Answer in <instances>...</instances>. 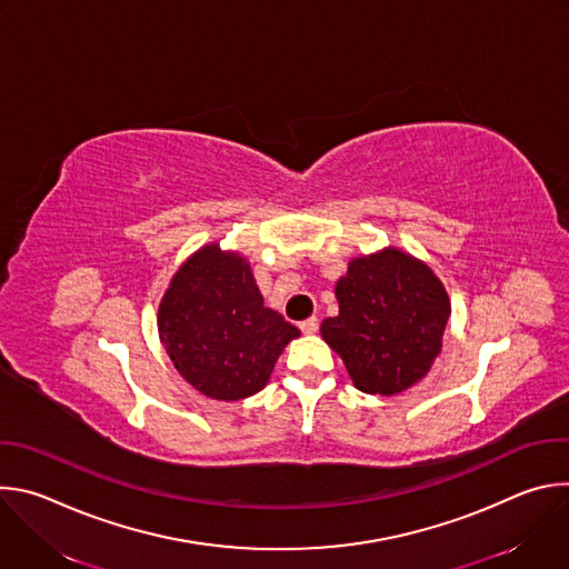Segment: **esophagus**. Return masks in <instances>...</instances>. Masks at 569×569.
Here are the masks:
<instances>
[{
    "label": "esophagus",
    "instance_id": "1",
    "mask_svg": "<svg viewBox=\"0 0 569 569\" xmlns=\"http://www.w3.org/2000/svg\"><path fill=\"white\" fill-rule=\"evenodd\" d=\"M317 317H310V319H303L301 323H299V329H301V333H306V336H312V333H317Z\"/></svg>",
    "mask_w": 569,
    "mask_h": 569
}]
</instances>
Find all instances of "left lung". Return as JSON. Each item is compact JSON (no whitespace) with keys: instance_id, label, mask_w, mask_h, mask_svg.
Here are the masks:
<instances>
[{"instance_id":"1","label":"left lung","mask_w":569,"mask_h":569,"mask_svg":"<svg viewBox=\"0 0 569 569\" xmlns=\"http://www.w3.org/2000/svg\"><path fill=\"white\" fill-rule=\"evenodd\" d=\"M338 317L321 338L365 393L393 396L419 382L441 353L450 299L439 277L396 248L358 257L336 286Z\"/></svg>"}]
</instances>
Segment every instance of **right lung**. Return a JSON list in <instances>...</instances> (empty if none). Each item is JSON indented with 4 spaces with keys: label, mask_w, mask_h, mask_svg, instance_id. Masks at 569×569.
Masks as SVG:
<instances>
[{
    "label": "right lung",
    "mask_w": 569,
    "mask_h": 569,
    "mask_svg": "<svg viewBox=\"0 0 569 569\" xmlns=\"http://www.w3.org/2000/svg\"><path fill=\"white\" fill-rule=\"evenodd\" d=\"M161 345L180 376L216 400L261 391L299 329L272 308L250 263L218 242L182 263L157 312Z\"/></svg>",
    "instance_id": "1"
}]
</instances>
